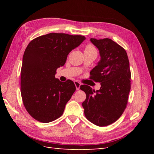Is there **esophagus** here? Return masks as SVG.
Returning <instances> with one entry per match:
<instances>
[{"label":"esophagus","instance_id":"obj_1","mask_svg":"<svg viewBox=\"0 0 154 154\" xmlns=\"http://www.w3.org/2000/svg\"><path fill=\"white\" fill-rule=\"evenodd\" d=\"M74 84H75V86H76V90H77V91L80 90V86H81V83H80V82H78V81H75V82H74Z\"/></svg>","mask_w":154,"mask_h":154}]
</instances>
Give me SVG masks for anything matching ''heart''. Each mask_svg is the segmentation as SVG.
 <instances>
[{
	"label": "heart",
	"instance_id": "obj_1",
	"mask_svg": "<svg viewBox=\"0 0 154 154\" xmlns=\"http://www.w3.org/2000/svg\"><path fill=\"white\" fill-rule=\"evenodd\" d=\"M91 50H96V48L94 47V45L92 44H88L85 49V51H91Z\"/></svg>",
	"mask_w": 154,
	"mask_h": 154
}]
</instances>
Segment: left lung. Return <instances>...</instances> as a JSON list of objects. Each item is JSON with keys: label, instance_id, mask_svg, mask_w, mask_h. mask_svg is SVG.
Masks as SVG:
<instances>
[{"label": "left lung", "instance_id": "left-lung-1", "mask_svg": "<svg viewBox=\"0 0 154 154\" xmlns=\"http://www.w3.org/2000/svg\"><path fill=\"white\" fill-rule=\"evenodd\" d=\"M99 49L100 61L90 72V79L101 83L100 90L86 85L80 88L86 94L82 103L86 118L99 127L114 123L127 106L131 72L126 51L110 38H91Z\"/></svg>", "mask_w": 154, "mask_h": 154}]
</instances>
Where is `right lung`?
<instances>
[{
	"instance_id": "add662e5",
	"label": "right lung",
	"mask_w": 154,
	"mask_h": 154,
	"mask_svg": "<svg viewBox=\"0 0 154 154\" xmlns=\"http://www.w3.org/2000/svg\"><path fill=\"white\" fill-rule=\"evenodd\" d=\"M85 39L82 35L52 32L37 37L27 46L20 72L21 96L27 112L36 120L49 123L63 113L76 86L54 75L69 53Z\"/></svg>"
}]
</instances>
